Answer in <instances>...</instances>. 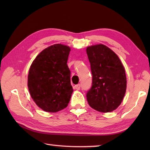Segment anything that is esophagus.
I'll return each mask as SVG.
<instances>
[{
	"mask_svg": "<svg viewBox=\"0 0 150 150\" xmlns=\"http://www.w3.org/2000/svg\"><path fill=\"white\" fill-rule=\"evenodd\" d=\"M75 88L77 90H79L80 88H81V85H80V84L76 85L75 86Z\"/></svg>",
	"mask_w": 150,
	"mask_h": 150,
	"instance_id": "1",
	"label": "esophagus"
}]
</instances>
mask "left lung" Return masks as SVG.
<instances>
[{"instance_id": "left-lung-1", "label": "left lung", "mask_w": 150, "mask_h": 150, "mask_svg": "<svg viewBox=\"0 0 150 150\" xmlns=\"http://www.w3.org/2000/svg\"><path fill=\"white\" fill-rule=\"evenodd\" d=\"M87 54L93 75L92 87L86 95L88 105L102 112L115 110L121 104L126 90L122 63L112 50L103 44L87 47Z\"/></svg>"}]
</instances>
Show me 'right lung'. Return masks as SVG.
<instances>
[{
    "label": "right lung",
    "mask_w": 150,
    "mask_h": 150,
    "mask_svg": "<svg viewBox=\"0 0 150 150\" xmlns=\"http://www.w3.org/2000/svg\"><path fill=\"white\" fill-rule=\"evenodd\" d=\"M71 49L54 44L37 55L30 66L28 87L31 97L43 110L56 112L66 108L73 91L67 65Z\"/></svg>",
    "instance_id": "obj_1"
}]
</instances>
